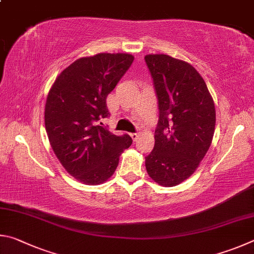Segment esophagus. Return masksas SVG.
<instances>
[{"mask_svg": "<svg viewBox=\"0 0 254 254\" xmlns=\"http://www.w3.org/2000/svg\"><path fill=\"white\" fill-rule=\"evenodd\" d=\"M130 137H131V138H132V140L136 141L137 139H138L139 134H137V132H134V134H130Z\"/></svg>", "mask_w": 254, "mask_h": 254, "instance_id": "34e87169", "label": "esophagus"}]
</instances>
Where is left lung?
Segmentation results:
<instances>
[{
  "label": "left lung",
  "instance_id": "1",
  "mask_svg": "<svg viewBox=\"0 0 254 254\" xmlns=\"http://www.w3.org/2000/svg\"><path fill=\"white\" fill-rule=\"evenodd\" d=\"M145 61L156 89L159 120L145 166L158 185L172 188L196 171L212 144L215 106L202 75L189 62L167 55Z\"/></svg>",
  "mask_w": 254,
  "mask_h": 254
}]
</instances>
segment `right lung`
Returning a JSON list of instances; mask_svg holds the SVG:
<instances>
[{
    "label": "right lung",
    "mask_w": 254,
    "mask_h": 254,
    "mask_svg": "<svg viewBox=\"0 0 254 254\" xmlns=\"http://www.w3.org/2000/svg\"><path fill=\"white\" fill-rule=\"evenodd\" d=\"M132 61L129 53L80 58L61 71L49 90L44 108L49 141L64 170L86 185L108 181L132 143L128 135L96 126L109 115L107 96Z\"/></svg>",
    "instance_id": "1"
}]
</instances>
